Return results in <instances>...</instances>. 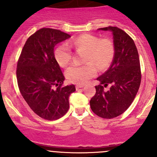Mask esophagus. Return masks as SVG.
<instances>
[{
  "label": "esophagus",
  "mask_w": 157,
  "mask_h": 157,
  "mask_svg": "<svg viewBox=\"0 0 157 157\" xmlns=\"http://www.w3.org/2000/svg\"><path fill=\"white\" fill-rule=\"evenodd\" d=\"M83 86H84L83 84H77L76 85V89H77V90H79V89L80 88H83Z\"/></svg>",
  "instance_id": "esophagus-1"
}]
</instances>
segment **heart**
I'll use <instances>...</instances> for the list:
<instances>
[{
  "mask_svg": "<svg viewBox=\"0 0 157 157\" xmlns=\"http://www.w3.org/2000/svg\"><path fill=\"white\" fill-rule=\"evenodd\" d=\"M86 51L84 62L82 66L72 64L66 70L65 76L71 83L82 84L87 82L97 74V68L101 71L110 65L115 56V47L110 39H100L94 35H80L67 42L60 44L55 48L54 55L57 62L61 67H65L72 59V50Z\"/></svg>",
  "mask_w": 157,
  "mask_h": 157,
  "instance_id": "1",
  "label": "heart"
}]
</instances>
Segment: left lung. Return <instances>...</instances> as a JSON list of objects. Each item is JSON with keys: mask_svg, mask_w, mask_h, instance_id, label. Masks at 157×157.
Instances as JSON below:
<instances>
[{"mask_svg": "<svg viewBox=\"0 0 157 157\" xmlns=\"http://www.w3.org/2000/svg\"><path fill=\"white\" fill-rule=\"evenodd\" d=\"M113 35L115 56L109 68L96 80V94L90 101L92 111L103 118H113L125 112L134 101L141 81L140 59L134 40L116 26L100 28ZM109 84L108 91L104 90Z\"/></svg>", "mask_w": 157, "mask_h": 157, "instance_id": "8db88e82", "label": "left lung"}]
</instances>
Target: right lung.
<instances>
[{
    "label": "right lung",
    "instance_id": "right-lung-1",
    "mask_svg": "<svg viewBox=\"0 0 157 157\" xmlns=\"http://www.w3.org/2000/svg\"><path fill=\"white\" fill-rule=\"evenodd\" d=\"M70 37L61 30L42 28L28 38L17 61L20 93L36 115L49 121L67 113L69 96L76 90L74 84L63 86L65 78L54 55L55 45Z\"/></svg>",
    "mask_w": 157,
    "mask_h": 157
}]
</instances>
